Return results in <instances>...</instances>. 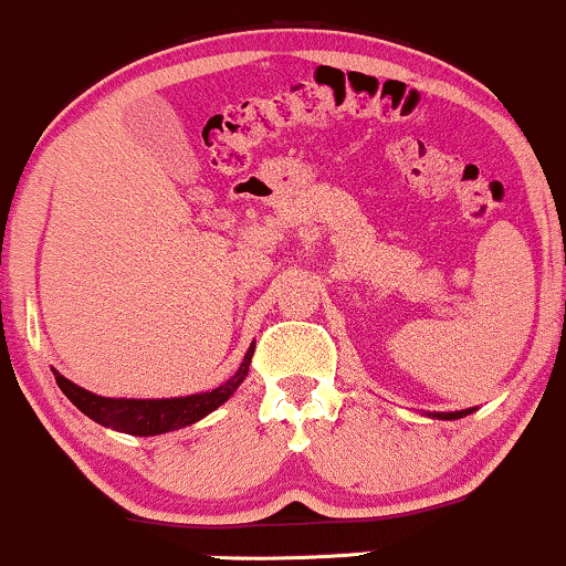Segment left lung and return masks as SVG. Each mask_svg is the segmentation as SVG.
<instances>
[{"label": "left lung", "mask_w": 566, "mask_h": 566, "mask_svg": "<svg viewBox=\"0 0 566 566\" xmlns=\"http://www.w3.org/2000/svg\"><path fill=\"white\" fill-rule=\"evenodd\" d=\"M467 413H471V410H455V413H434V416L444 418V421H455V418H463Z\"/></svg>", "instance_id": "obj_1"}]
</instances>
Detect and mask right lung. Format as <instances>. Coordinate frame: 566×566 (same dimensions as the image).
<instances>
[{
	"label": "right lung",
	"mask_w": 566,
	"mask_h": 566,
	"mask_svg": "<svg viewBox=\"0 0 566 566\" xmlns=\"http://www.w3.org/2000/svg\"><path fill=\"white\" fill-rule=\"evenodd\" d=\"M251 355H254V344L245 352L241 368L238 374L224 381L222 387L201 391V395L190 397H175V400H111V397H97L92 391H86L76 384H71L69 378L60 376L55 370L57 387L63 389V395L82 410L84 416H90L92 421H97L99 427H108L124 434L135 437H156L166 434V431H175L190 423L201 421L203 416H209L211 410H217L228 397L241 387V381L249 374Z\"/></svg>",
	"instance_id": "1"
}]
</instances>
